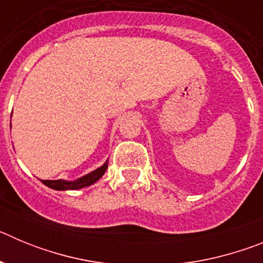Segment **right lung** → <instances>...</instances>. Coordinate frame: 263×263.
<instances>
[{"label":"right lung","instance_id":"add662e5","mask_svg":"<svg viewBox=\"0 0 263 263\" xmlns=\"http://www.w3.org/2000/svg\"><path fill=\"white\" fill-rule=\"evenodd\" d=\"M106 168H108V160L103 166H100L99 168L90 171L89 174L80 176V178L75 179V180H64V179H58V180H42V183L47 187L57 190V191H68V190H80L83 187H89L93 183H96L101 176L105 174Z\"/></svg>","mask_w":263,"mask_h":263}]
</instances>
